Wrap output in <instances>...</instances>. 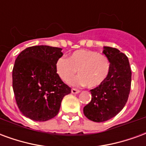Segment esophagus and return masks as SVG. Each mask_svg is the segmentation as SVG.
Returning <instances> with one entry per match:
<instances>
[{
  "mask_svg": "<svg viewBox=\"0 0 146 146\" xmlns=\"http://www.w3.org/2000/svg\"><path fill=\"white\" fill-rule=\"evenodd\" d=\"M80 92V90H78V89H76V88L71 89V92H72L73 94H78Z\"/></svg>",
  "mask_w": 146,
  "mask_h": 146,
  "instance_id": "obj_1",
  "label": "esophagus"
}]
</instances>
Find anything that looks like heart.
I'll use <instances>...</instances> for the list:
<instances>
[{
  "mask_svg": "<svg viewBox=\"0 0 146 146\" xmlns=\"http://www.w3.org/2000/svg\"><path fill=\"white\" fill-rule=\"evenodd\" d=\"M58 75L65 82H69L78 71L79 76L70 84L73 85H88L97 88L109 76L110 62L104 54L90 50H77L70 56L60 57L55 63Z\"/></svg>",
  "mask_w": 146,
  "mask_h": 146,
  "instance_id": "b5f03b06",
  "label": "heart"
}]
</instances>
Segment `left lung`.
<instances>
[{
	"label": "left lung",
	"instance_id": "obj_1",
	"mask_svg": "<svg viewBox=\"0 0 146 146\" xmlns=\"http://www.w3.org/2000/svg\"><path fill=\"white\" fill-rule=\"evenodd\" d=\"M103 54L109 58L110 71L101 85L92 89V100L84 107V114L94 122H104L123 110L128 99L131 70L125 54L116 48L104 47Z\"/></svg>",
	"mask_w": 146,
	"mask_h": 146
}]
</instances>
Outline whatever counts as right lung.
Here are the masks:
<instances>
[{
    "label": "right lung",
    "instance_id": "obj_1",
    "mask_svg": "<svg viewBox=\"0 0 146 146\" xmlns=\"http://www.w3.org/2000/svg\"><path fill=\"white\" fill-rule=\"evenodd\" d=\"M62 48L47 45L26 48L18 55L12 70V87L21 113L35 121H47L57 115L64 96L71 88L55 70Z\"/></svg>",
    "mask_w": 146,
    "mask_h": 146
}]
</instances>
